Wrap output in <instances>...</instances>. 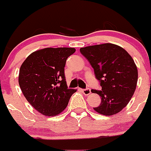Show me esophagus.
Returning a JSON list of instances; mask_svg holds the SVG:
<instances>
[{"label":"esophagus","instance_id":"esophagus-1","mask_svg":"<svg viewBox=\"0 0 151 151\" xmlns=\"http://www.w3.org/2000/svg\"><path fill=\"white\" fill-rule=\"evenodd\" d=\"M82 92H83V93L84 94V95L88 96L89 95V94H91V91L89 88H87V89H82Z\"/></svg>","mask_w":151,"mask_h":151}]
</instances>
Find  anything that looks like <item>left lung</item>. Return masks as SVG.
Masks as SVG:
<instances>
[{
  "label": "left lung",
  "mask_w": 151,
  "mask_h": 151,
  "mask_svg": "<svg viewBox=\"0 0 151 151\" xmlns=\"http://www.w3.org/2000/svg\"><path fill=\"white\" fill-rule=\"evenodd\" d=\"M93 67L101 91L91 90L101 98L93 109L103 115H115L129 104L136 90L138 71L132 56L118 45L106 43L80 48Z\"/></svg>",
  "instance_id": "obj_1"
}]
</instances>
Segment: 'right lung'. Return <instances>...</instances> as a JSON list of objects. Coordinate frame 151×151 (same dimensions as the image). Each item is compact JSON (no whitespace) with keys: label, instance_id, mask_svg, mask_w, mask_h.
I'll return each mask as SVG.
<instances>
[{"label":"right lung","instance_id":"1","mask_svg":"<svg viewBox=\"0 0 151 151\" xmlns=\"http://www.w3.org/2000/svg\"><path fill=\"white\" fill-rule=\"evenodd\" d=\"M75 51L70 47L44 48L32 52L21 65V91L30 105L45 116L61 113L77 91L68 89L64 75L66 59Z\"/></svg>","mask_w":151,"mask_h":151}]
</instances>
